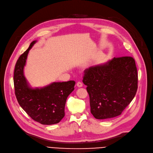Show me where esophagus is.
I'll list each match as a JSON object with an SVG mask.
<instances>
[{"mask_svg":"<svg viewBox=\"0 0 153 153\" xmlns=\"http://www.w3.org/2000/svg\"><path fill=\"white\" fill-rule=\"evenodd\" d=\"M76 86H77L78 87H79V88L82 87V86H83V83H82V82H78L76 83Z\"/></svg>","mask_w":153,"mask_h":153,"instance_id":"esophagus-1","label":"esophagus"}]
</instances>
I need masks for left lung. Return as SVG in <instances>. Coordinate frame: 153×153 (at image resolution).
Wrapping results in <instances>:
<instances>
[{
	"mask_svg": "<svg viewBox=\"0 0 153 153\" xmlns=\"http://www.w3.org/2000/svg\"><path fill=\"white\" fill-rule=\"evenodd\" d=\"M83 83L89 96L91 112L97 119L122 114L138 89V73L131 57H114L104 64L84 71Z\"/></svg>",
	"mask_w": 153,
	"mask_h": 153,
	"instance_id": "1",
	"label": "left lung"
}]
</instances>
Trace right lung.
<instances>
[{"instance_id":"add662e5","label":"right lung","mask_w":153,"mask_h":153,"mask_svg":"<svg viewBox=\"0 0 153 153\" xmlns=\"http://www.w3.org/2000/svg\"><path fill=\"white\" fill-rule=\"evenodd\" d=\"M36 41L18 59L13 76L15 94L22 108L34 120L43 125L59 123L65 116L68 95L74 90L75 81L53 82L41 88H31L24 76L23 69L29 51Z\"/></svg>"}]
</instances>
